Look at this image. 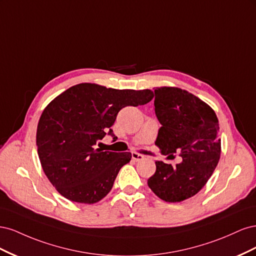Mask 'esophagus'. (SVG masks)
I'll return each mask as SVG.
<instances>
[{
  "label": "esophagus",
  "mask_w": 256,
  "mask_h": 256,
  "mask_svg": "<svg viewBox=\"0 0 256 256\" xmlns=\"http://www.w3.org/2000/svg\"><path fill=\"white\" fill-rule=\"evenodd\" d=\"M131 157H132L134 161H141V160L144 159V156H142V154H138V152H132V154H131Z\"/></svg>",
  "instance_id": "34e87169"
}]
</instances>
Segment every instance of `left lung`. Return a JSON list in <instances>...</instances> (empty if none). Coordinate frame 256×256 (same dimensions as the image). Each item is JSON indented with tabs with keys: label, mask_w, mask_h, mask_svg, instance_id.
<instances>
[{
	"label": "left lung",
	"mask_w": 256,
	"mask_h": 256,
	"mask_svg": "<svg viewBox=\"0 0 256 256\" xmlns=\"http://www.w3.org/2000/svg\"><path fill=\"white\" fill-rule=\"evenodd\" d=\"M154 104L161 124L154 144L164 154L180 152L182 161L176 166L156 161L147 184L166 202H182L204 187L218 164L219 122L207 104L178 88H157Z\"/></svg>",
	"instance_id": "left-lung-1"
}]
</instances>
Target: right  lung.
I'll return each instance as SVG.
<instances>
[{"instance_id": "1", "label": "right lung", "mask_w": 256, "mask_h": 256, "mask_svg": "<svg viewBox=\"0 0 256 256\" xmlns=\"http://www.w3.org/2000/svg\"><path fill=\"white\" fill-rule=\"evenodd\" d=\"M150 90H115L81 83L66 90L46 106L37 126L38 157L46 176L64 198L94 204L113 187L131 152H102L96 144L127 106L150 102Z\"/></svg>"}]
</instances>
